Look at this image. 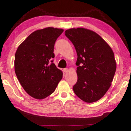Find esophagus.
Instances as JSON below:
<instances>
[{"mask_svg":"<svg viewBox=\"0 0 131 131\" xmlns=\"http://www.w3.org/2000/svg\"><path fill=\"white\" fill-rule=\"evenodd\" d=\"M68 71H69V69H68V68H65V69H63V72H65V73H67V72H68Z\"/></svg>","mask_w":131,"mask_h":131,"instance_id":"1","label":"esophagus"}]
</instances>
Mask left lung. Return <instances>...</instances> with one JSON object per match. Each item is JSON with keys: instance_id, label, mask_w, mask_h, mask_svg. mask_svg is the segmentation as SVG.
<instances>
[{"instance_id": "obj_1", "label": "left lung", "mask_w": 131, "mask_h": 131, "mask_svg": "<svg viewBox=\"0 0 131 131\" xmlns=\"http://www.w3.org/2000/svg\"><path fill=\"white\" fill-rule=\"evenodd\" d=\"M65 35L76 50L77 82L73 89L77 96L87 103L101 99L109 89L116 70L112 48L91 30L70 28Z\"/></svg>"}]
</instances>
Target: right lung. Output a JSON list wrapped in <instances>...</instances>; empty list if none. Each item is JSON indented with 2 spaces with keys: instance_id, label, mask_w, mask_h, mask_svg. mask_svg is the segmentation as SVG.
Segmentation results:
<instances>
[{
  "instance_id": "add662e5",
  "label": "right lung",
  "mask_w": 131,
  "mask_h": 131,
  "mask_svg": "<svg viewBox=\"0 0 131 131\" xmlns=\"http://www.w3.org/2000/svg\"><path fill=\"white\" fill-rule=\"evenodd\" d=\"M63 29L48 27L34 31L18 46L14 69L24 90L31 97L43 99L55 91L63 73L51 61L55 42Z\"/></svg>"
}]
</instances>
